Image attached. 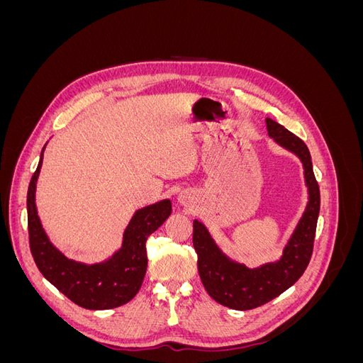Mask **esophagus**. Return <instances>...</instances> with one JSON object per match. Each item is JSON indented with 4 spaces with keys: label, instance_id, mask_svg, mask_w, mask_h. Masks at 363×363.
<instances>
[{
    "label": "esophagus",
    "instance_id": "1",
    "mask_svg": "<svg viewBox=\"0 0 363 363\" xmlns=\"http://www.w3.org/2000/svg\"><path fill=\"white\" fill-rule=\"evenodd\" d=\"M180 199H182V203H184V201H186V196H180Z\"/></svg>",
    "mask_w": 363,
    "mask_h": 363
}]
</instances>
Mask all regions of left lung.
Masks as SVG:
<instances>
[{
  "instance_id": "obj_1",
  "label": "left lung",
  "mask_w": 363,
  "mask_h": 363,
  "mask_svg": "<svg viewBox=\"0 0 363 363\" xmlns=\"http://www.w3.org/2000/svg\"><path fill=\"white\" fill-rule=\"evenodd\" d=\"M267 128L268 135L279 145L300 157L306 186L309 189L306 211L288 245L284 247L280 260L250 269L230 260L218 248L207 228L196 219L194 221L192 242L199 256L196 265L203 286L216 303L235 311H250L274 300L303 276L312 257L316 221L320 215V186L313 174L309 148L300 138L269 118H267Z\"/></svg>"
}]
</instances>
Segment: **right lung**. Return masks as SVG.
<instances>
[{"mask_svg":"<svg viewBox=\"0 0 363 363\" xmlns=\"http://www.w3.org/2000/svg\"><path fill=\"white\" fill-rule=\"evenodd\" d=\"M43 150L27 192L28 239L36 267L52 286L84 309L106 311L128 303L139 292L145 277L147 239L171 215V201L162 200L136 211L124 232L123 247L111 259L94 265L68 259L51 244L38 216L35 194Z\"/></svg>","mask_w":363,"mask_h":363,"instance_id":"add662e5","label":"right lung"}]
</instances>
